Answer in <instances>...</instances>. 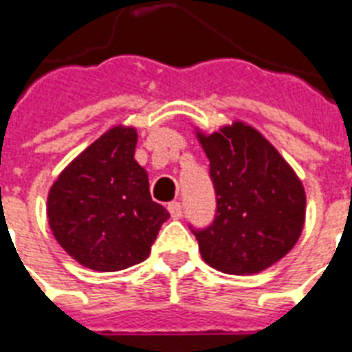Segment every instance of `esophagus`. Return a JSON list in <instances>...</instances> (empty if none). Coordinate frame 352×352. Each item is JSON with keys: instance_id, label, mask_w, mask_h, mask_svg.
<instances>
[{"instance_id": "obj_1", "label": "esophagus", "mask_w": 352, "mask_h": 352, "mask_svg": "<svg viewBox=\"0 0 352 352\" xmlns=\"http://www.w3.org/2000/svg\"><path fill=\"white\" fill-rule=\"evenodd\" d=\"M168 209H169V214H171V218H175V220H179V218L183 216V205H181L179 201L169 203Z\"/></svg>"}]
</instances>
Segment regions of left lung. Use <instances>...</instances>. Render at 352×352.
<instances>
[{
  "label": "left lung",
  "instance_id": "obj_1",
  "mask_svg": "<svg viewBox=\"0 0 352 352\" xmlns=\"http://www.w3.org/2000/svg\"><path fill=\"white\" fill-rule=\"evenodd\" d=\"M209 158L216 214L192 229L203 261L226 274H256L295 246L306 218V192L293 168L254 126L235 121L197 132Z\"/></svg>",
  "mask_w": 352,
  "mask_h": 352
}]
</instances>
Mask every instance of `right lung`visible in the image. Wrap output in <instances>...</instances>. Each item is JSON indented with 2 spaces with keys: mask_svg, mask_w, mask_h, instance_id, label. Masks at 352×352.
<instances>
[{
  "mask_svg": "<svg viewBox=\"0 0 352 352\" xmlns=\"http://www.w3.org/2000/svg\"><path fill=\"white\" fill-rule=\"evenodd\" d=\"M138 132L113 126L61 171L48 192L56 241L80 265L116 272L145 261L169 212L151 199L134 160Z\"/></svg>",
  "mask_w": 352,
  "mask_h": 352,
  "instance_id": "right-lung-1",
  "label": "right lung"
}]
</instances>
